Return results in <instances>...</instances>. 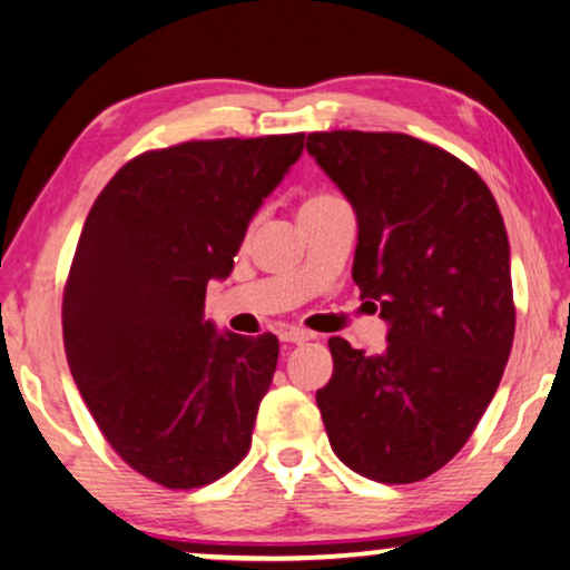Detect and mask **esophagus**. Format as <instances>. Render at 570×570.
<instances>
[{"mask_svg":"<svg viewBox=\"0 0 570 570\" xmlns=\"http://www.w3.org/2000/svg\"><path fill=\"white\" fill-rule=\"evenodd\" d=\"M312 338V333L302 331V327H288V331L282 333V341L286 343H307Z\"/></svg>","mask_w":570,"mask_h":570,"instance_id":"1","label":"esophagus"}]
</instances>
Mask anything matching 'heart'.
I'll use <instances>...</instances> for the list:
<instances>
[{"mask_svg": "<svg viewBox=\"0 0 570 570\" xmlns=\"http://www.w3.org/2000/svg\"><path fill=\"white\" fill-rule=\"evenodd\" d=\"M327 202H335V196H312V198H307V202L302 204V208H304V206H317V204H327Z\"/></svg>", "mask_w": 570, "mask_h": 570, "instance_id": "obj_1", "label": "heart"}]
</instances>
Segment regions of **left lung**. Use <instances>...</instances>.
I'll list each match as a JSON object with an SVG mask.
<instances>
[{
	"mask_svg": "<svg viewBox=\"0 0 570 570\" xmlns=\"http://www.w3.org/2000/svg\"><path fill=\"white\" fill-rule=\"evenodd\" d=\"M356 212L354 282L387 320L376 356L331 338L317 407L338 460L376 483L442 470L483 419L514 343L509 237L480 175L407 134L315 131Z\"/></svg>",
	"mask_w": 570,
	"mask_h": 570,
	"instance_id": "left-lung-1",
	"label": "left lung"
}]
</instances>
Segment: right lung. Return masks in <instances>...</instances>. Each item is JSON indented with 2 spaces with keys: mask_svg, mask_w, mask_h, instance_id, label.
I'll return each instance as SVG.
<instances>
[{
  "mask_svg": "<svg viewBox=\"0 0 570 570\" xmlns=\"http://www.w3.org/2000/svg\"><path fill=\"white\" fill-rule=\"evenodd\" d=\"M302 149L304 134H284L144 151L87 214L63 348L102 436L151 483L208 485L250 449L278 338L216 333L206 284L232 274L247 224Z\"/></svg>",
  "mask_w": 570,
  "mask_h": 570,
  "instance_id": "obj_1",
  "label": "right lung"
}]
</instances>
